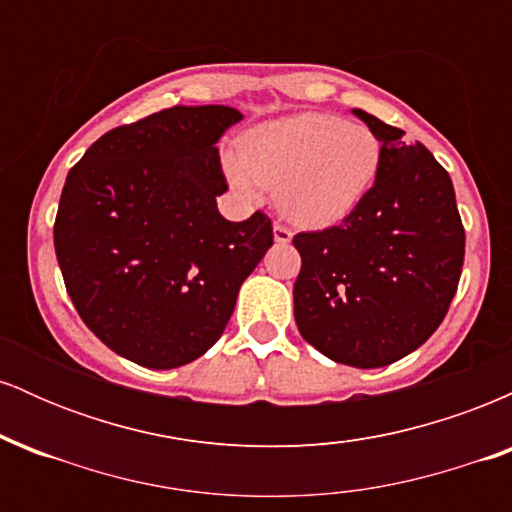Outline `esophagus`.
Here are the masks:
<instances>
[{
  "instance_id": "1",
  "label": "esophagus",
  "mask_w": 512,
  "mask_h": 512,
  "mask_svg": "<svg viewBox=\"0 0 512 512\" xmlns=\"http://www.w3.org/2000/svg\"><path fill=\"white\" fill-rule=\"evenodd\" d=\"M291 238H293V233L289 231V228L281 226V223H274V240H276V243L286 245V243H291Z\"/></svg>"
}]
</instances>
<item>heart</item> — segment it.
<instances>
[{
    "label": "heart",
    "instance_id": "1",
    "mask_svg": "<svg viewBox=\"0 0 512 512\" xmlns=\"http://www.w3.org/2000/svg\"><path fill=\"white\" fill-rule=\"evenodd\" d=\"M380 142L368 127L327 113L264 122L245 134L240 156L223 158L228 180L243 197L274 187L276 207L298 226H334L373 185Z\"/></svg>",
    "mask_w": 512,
    "mask_h": 512
}]
</instances>
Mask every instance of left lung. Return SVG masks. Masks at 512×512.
Listing matches in <instances>:
<instances>
[{
	"label": "left lung",
	"instance_id": "left-lung-1",
	"mask_svg": "<svg viewBox=\"0 0 512 512\" xmlns=\"http://www.w3.org/2000/svg\"><path fill=\"white\" fill-rule=\"evenodd\" d=\"M380 142L373 187L339 226L298 233L293 315L320 354L354 368L399 361L438 330L460 284L464 228L450 175L421 142L351 110Z\"/></svg>",
	"mask_w": 512,
	"mask_h": 512
}]
</instances>
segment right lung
Here are the masks:
<instances>
[{"mask_svg": "<svg viewBox=\"0 0 512 512\" xmlns=\"http://www.w3.org/2000/svg\"><path fill=\"white\" fill-rule=\"evenodd\" d=\"M243 113L173 105L105 132L69 170L55 252L76 313L144 368L185 366L219 342L243 281L272 248L257 211L228 221L219 139Z\"/></svg>", "mask_w": 512, "mask_h": 512, "instance_id": "right-lung-1", "label": "right lung"}]
</instances>
